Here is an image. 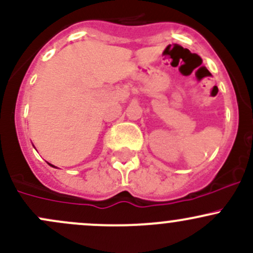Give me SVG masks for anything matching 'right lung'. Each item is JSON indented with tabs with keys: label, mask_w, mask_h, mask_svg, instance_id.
Listing matches in <instances>:
<instances>
[{
	"label": "right lung",
	"mask_w": 253,
	"mask_h": 253,
	"mask_svg": "<svg viewBox=\"0 0 253 253\" xmlns=\"http://www.w3.org/2000/svg\"><path fill=\"white\" fill-rule=\"evenodd\" d=\"M50 165V164H49ZM50 166H52V167H54V166H53V165H50Z\"/></svg>",
	"instance_id": "1"
}]
</instances>
